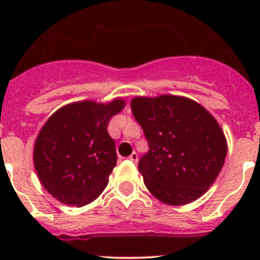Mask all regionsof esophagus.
<instances>
[{
    "label": "esophagus",
    "mask_w": 260,
    "mask_h": 260,
    "mask_svg": "<svg viewBox=\"0 0 260 260\" xmlns=\"http://www.w3.org/2000/svg\"><path fill=\"white\" fill-rule=\"evenodd\" d=\"M128 160H130V161H133V162H137L138 161V153L133 152L132 155L128 156Z\"/></svg>",
    "instance_id": "34e87169"
}]
</instances>
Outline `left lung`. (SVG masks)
<instances>
[{
  "label": "left lung",
  "mask_w": 260,
  "mask_h": 260,
  "mask_svg": "<svg viewBox=\"0 0 260 260\" xmlns=\"http://www.w3.org/2000/svg\"><path fill=\"white\" fill-rule=\"evenodd\" d=\"M132 110L150 148L138 164L147 189L169 206L197 201L215 182L228 151L217 121L182 96H139Z\"/></svg>",
  "instance_id": "8db88e82"
}]
</instances>
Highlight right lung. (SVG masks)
Here are the masks:
<instances>
[{"mask_svg": "<svg viewBox=\"0 0 260 260\" xmlns=\"http://www.w3.org/2000/svg\"><path fill=\"white\" fill-rule=\"evenodd\" d=\"M125 107L114 99L103 104L92 100L59 108L41 127L34 165L44 189L58 202L82 207L107 187L117 162L116 144L108 123Z\"/></svg>", "mask_w": 260, "mask_h": 260, "instance_id": "add662e5", "label": "right lung"}]
</instances>
